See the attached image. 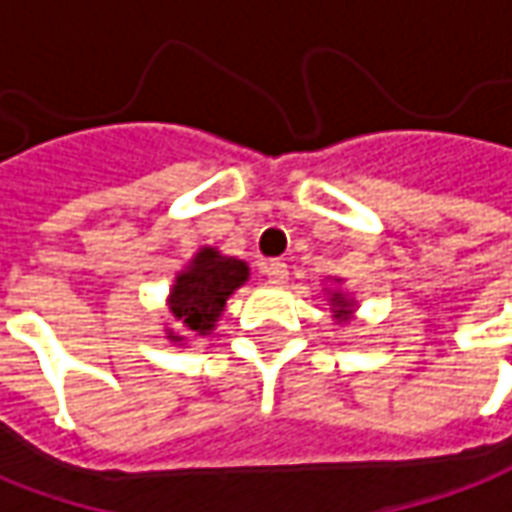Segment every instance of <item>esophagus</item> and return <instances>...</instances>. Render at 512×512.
Segmentation results:
<instances>
[{
    "label": "esophagus",
    "instance_id": "esophagus-1",
    "mask_svg": "<svg viewBox=\"0 0 512 512\" xmlns=\"http://www.w3.org/2000/svg\"><path fill=\"white\" fill-rule=\"evenodd\" d=\"M263 271H266L269 283L274 285H283L285 280H288V263H285V260H269V263L263 266Z\"/></svg>",
    "mask_w": 512,
    "mask_h": 512
}]
</instances>
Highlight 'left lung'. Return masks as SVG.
Returning a JSON list of instances; mask_svg holds the SVG:
<instances>
[{
	"mask_svg": "<svg viewBox=\"0 0 512 512\" xmlns=\"http://www.w3.org/2000/svg\"><path fill=\"white\" fill-rule=\"evenodd\" d=\"M333 300H339V297H333ZM344 314H347V308H339V314L336 316H344Z\"/></svg>",
	"mask_w": 512,
	"mask_h": 512,
	"instance_id": "left-lung-1",
	"label": "left lung"
}]
</instances>
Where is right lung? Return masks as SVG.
<instances>
[{"mask_svg": "<svg viewBox=\"0 0 512 512\" xmlns=\"http://www.w3.org/2000/svg\"><path fill=\"white\" fill-rule=\"evenodd\" d=\"M246 274L249 269L241 260L221 257L215 249H201L193 266L176 277L170 311L176 319H182L184 328L204 336L224 311L229 294L246 280Z\"/></svg>", "mask_w": 512, "mask_h": 512, "instance_id": "right-lung-1", "label": "right lung"}]
</instances>
